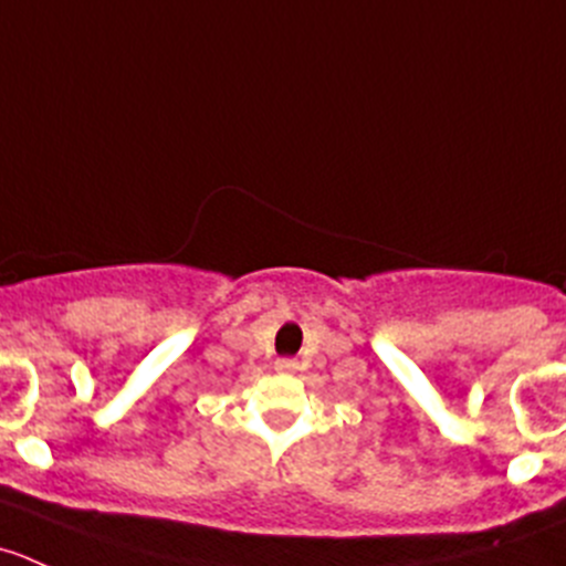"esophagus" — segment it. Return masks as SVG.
<instances>
[{"label": "esophagus", "instance_id": "obj_1", "mask_svg": "<svg viewBox=\"0 0 566 566\" xmlns=\"http://www.w3.org/2000/svg\"><path fill=\"white\" fill-rule=\"evenodd\" d=\"M276 370L279 373H295L298 370V359H290V356H284V359L276 361Z\"/></svg>", "mask_w": 566, "mask_h": 566}]
</instances>
